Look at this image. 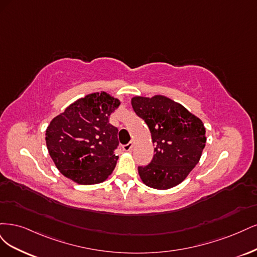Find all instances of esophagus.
I'll return each mask as SVG.
<instances>
[{
	"instance_id": "esophagus-1",
	"label": "esophagus",
	"mask_w": 257,
	"mask_h": 257,
	"mask_svg": "<svg viewBox=\"0 0 257 257\" xmlns=\"http://www.w3.org/2000/svg\"><path fill=\"white\" fill-rule=\"evenodd\" d=\"M132 148H134V143H132V142H129L128 144L122 146V150L125 152H131Z\"/></svg>"
}]
</instances>
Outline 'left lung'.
<instances>
[{"mask_svg": "<svg viewBox=\"0 0 257 257\" xmlns=\"http://www.w3.org/2000/svg\"><path fill=\"white\" fill-rule=\"evenodd\" d=\"M131 104L150 128L156 146L152 162L138 169L141 179L147 187L158 190L183 183L200 161L206 144L203 121L162 95L136 96Z\"/></svg>", "mask_w": 257, "mask_h": 257, "instance_id": "obj_1", "label": "left lung"}]
</instances>
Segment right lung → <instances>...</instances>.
<instances>
[{
	"label": "right lung",
	"mask_w": 257,
	"mask_h": 257,
	"mask_svg": "<svg viewBox=\"0 0 257 257\" xmlns=\"http://www.w3.org/2000/svg\"><path fill=\"white\" fill-rule=\"evenodd\" d=\"M117 98L97 92L78 99L55 116L46 130V144L55 167L79 185L107 179L116 165L118 130L109 122Z\"/></svg>",
	"instance_id": "1"
}]
</instances>
